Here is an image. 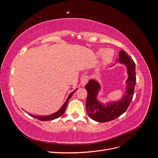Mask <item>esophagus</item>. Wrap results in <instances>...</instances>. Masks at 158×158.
I'll return each instance as SVG.
<instances>
[{"label": "esophagus", "instance_id": "obj_1", "mask_svg": "<svg viewBox=\"0 0 158 158\" xmlns=\"http://www.w3.org/2000/svg\"><path fill=\"white\" fill-rule=\"evenodd\" d=\"M88 76H83L82 79H81V84H82L83 86H84V85L88 83Z\"/></svg>", "mask_w": 158, "mask_h": 158}]
</instances>
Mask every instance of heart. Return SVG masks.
I'll return each instance as SVG.
<instances>
[{
    "instance_id": "1",
    "label": "heart",
    "mask_w": 158,
    "mask_h": 158,
    "mask_svg": "<svg viewBox=\"0 0 158 158\" xmlns=\"http://www.w3.org/2000/svg\"><path fill=\"white\" fill-rule=\"evenodd\" d=\"M101 52L103 51V50L100 51ZM114 56V51L113 50L109 49H107L104 51L103 53V60L106 63H109L111 61V60L113 59V57Z\"/></svg>"
}]
</instances>
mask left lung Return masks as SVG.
Segmentation results:
<instances>
[{"mask_svg":"<svg viewBox=\"0 0 158 158\" xmlns=\"http://www.w3.org/2000/svg\"><path fill=\"white\" fill-rule=\"evenodd\" d=\"M118 61L120 63L126 65L128 74L127 80V90L124 97L119 101L103 105L96 99L100 85L94 80H90L85 85L88 92L85 108L89 117L93 120L99 123H106L120 117L125 113L130 105L136 82V64L135 62L127 52L122 50L119 52Z\"/></svg>","mask_w":158,"mask_h":158,"instance_id":"left-lung-1","label":"left lung"}]
</instances>
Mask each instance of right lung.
<instances>
[{"label": "right lung", "mask_w": 158, "mask_h": 158, "mask_svg": "<svg viewBox=\"0 0 158 158\" xmlns=\"http://www.w3.org/2000/svg\"><path fill=\"white\" fill-rule=\"evenodd\" d=\"M75 91L76 90H74V92H71L70 94L67 99L66 100V102L64 103L63 106H62V107L57 112L51 114V115H47V116H37V115H34V114H30V113H29V115H30L31 117H32L33 118L39 119L40 121H51V120H53V119L59 118V117H60L61 115H63V114H64L65 110H66V106H67V104L69 102L70 98L72 97V95H73V94L74 93Z\"/></svg>", "instance_id": "add662e5"}]
</instances>
